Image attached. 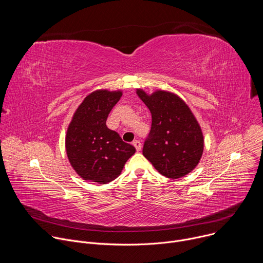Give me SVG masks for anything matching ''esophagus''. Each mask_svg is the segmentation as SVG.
Here are the masks:
<instances>
[{
	"label": "esophagus",
	"mask_w": 263,
	"mask_h": 263,
	"mask_svg": "<svg viewBox=\"0 0 263 263\" xmlns=\"http://www.w3.org/2000/svg\"><path fill=\"white\" fill-rule=\"evenodd\" d=\"M133 145L135 146V148H136V151H137V152H139L140 149H141V143H140V141H139V140H134V141H133Z\"/></svg>",
	"instance_id": "obj_1"
}]
</instances>
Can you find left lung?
I'll list each match as a JSON object with an SVG mask.
<instances>
[{"mask_svg": "<svg viewBox=\"0 0 263 263\" xmlns=\"http://www.w3.org/2000/svg\"><path fill=\"white\" fill-rule=\"evenodd\" d=\"M137 96L152 115V127L142 154L164 177L179 179L196 168L203 154L204 137L191 108L177 95L156 90Z\"/></svg>", "mask_w": 263, "mask_h": 263, "instance_id": "left-lung-1", "label": "left lung"}]
</instances>
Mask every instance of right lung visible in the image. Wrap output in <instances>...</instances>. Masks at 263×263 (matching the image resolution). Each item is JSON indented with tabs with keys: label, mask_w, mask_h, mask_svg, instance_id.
I'll return each instance as SVG.
<instances>
[{
	"label": "right lung",
	"mask_w": 263,
	"mask_h": 263,
	"mask_svg": "<svg viewBox=\"0 0 263 263\" xmlns=\"http://www.w3.org/2000/svg\"><path fill=\"white\" fill-rule=\"evenodd\" d=\"M121 90L99 89L88 95L74 111L65 135L68 161L82 179L106 184L117 179L135 147L107 128L111 109Z\"/></svg>",
	"instance_id": "obj_1"
}]
</instances>
